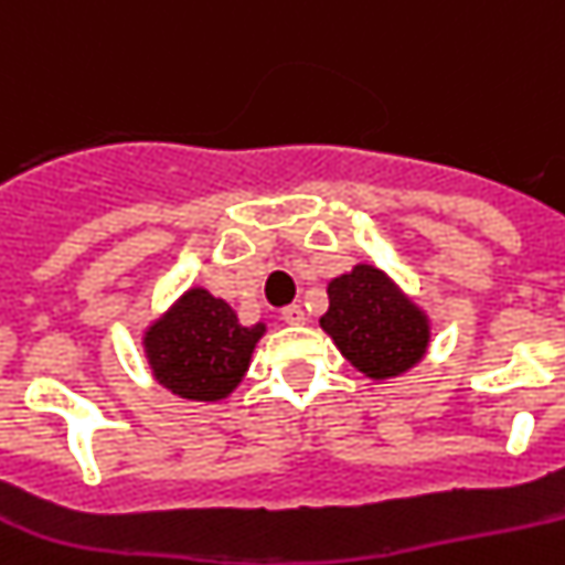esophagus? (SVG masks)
I'll return each mask as SVG.
<instances>
[{"label":"esophagus","mask_w":565,"mask_h":565,"mask_svg":"<svg viewBox=\"0 0 565 565\" xmlns=\"http://www.w3.org/2000/svg\"><path fill=\"white\" fill-rule=\"evenodd\" d=\"M281 318H284V323H289V326H303V323H307V312H303V309H300L298 303H292V307H284L281 309Z\"/></svg>","instance_id":"34e87169"}]
</instances>
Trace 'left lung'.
Here are the masks:
<instances>
[{"label": "left lung", "instance_id": "8db88e82", "mask_svg": "<svg viewBox=\"0 0 565 565\" xmlns=\"http://www.w3.org/2000/svg\"><path fill=\"white\" fill-rule=\"evenodd\" d=\"M320 329L340 354L373 382L402 376L429 348V318L398 284L373 265H356L331 278L329 309Z\"/></svg>", "mask_w": 565, "mask_h": 565}]
</instances>
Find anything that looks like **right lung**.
Returning <instances> with one entry per match:
<instances>
[{
	"label": "right lung",
	"mask_w": 565,
	"mask_h": 565,
	"mask_svg": "<svg viewBox=\"0 0 565 565\" xmlns=\"http://www.w3.org/2000/svg\"><path fill=\"white\" fill-rule=\"evenodd\" d=\"M265 323L242 326L234 309L209 289L192 287L145 331L152 376L189 402H223L250 365Z\"/></svg>",
	"instance_id": "add662e5"
}]
</instances>
